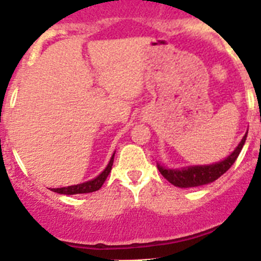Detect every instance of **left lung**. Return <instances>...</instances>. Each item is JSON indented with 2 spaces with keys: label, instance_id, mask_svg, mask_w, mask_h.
I'll use <instances>...</instances> for the list:
<instances>
[{
  "label": "left lung",
  "instance_id": "left-lung-1",
  "mask_svg": "<svg viewBox=\"0 0 261 261\" xmlns=\"http://www.w3.org/2000/svg\"><path fill=\"white\" fill-rule=\"evenodd\" d=\"M247 138V133L242 138V141L239 145L235 147V150L230 154L227 158L218 163H213V165L208 166H191V167L180 168V170H174V168H166L156 163L159 172L163 175L171 184L175 187H180V188H191V187H199L204 186V184H209L212 181L217 180L221 175L225 174L238 158L239 153H241L242 147H243L244 142Z\"/></svg>",
  "mask_w": 261,
  "mask_h": 261
}]
</instances>
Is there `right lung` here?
I'll list each match as a JSON object with an SVG mask.
<instances>
[{
    "label": "right lung",
    "instance_id": "right-lung-1",
    "mask_svg": "<svg viewBox=\"0 0 261 261\" xmlns=\"http://www.w3.org/2000/svg\"><path fill=\"white\" fill-rule=\"evenodd\" d=\"M114 155L111 156L110 163L107 165V167L105 168V171H102V174H99L95 179L93 180H89L86 183L77 184V186H69V187H62V188H53V192L61 193V195H77V193H90V192H95L98 191L100 187L103 186V183L107 179L108 174L111 172V168H112V165H114Z\"/></svg>",
    "mask_w": 261,
    "mask_h": 261
}]
</instances>
